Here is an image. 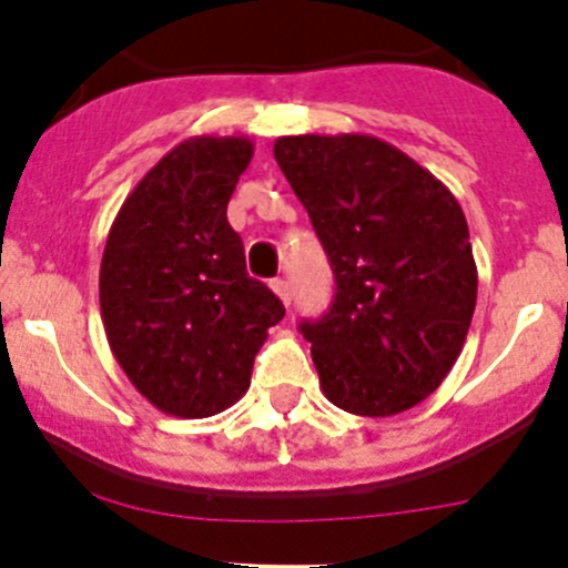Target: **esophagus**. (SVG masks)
Listing matches in <instances>:
<instances>
[{"instance_id":"obj_1","label":"esophagus","mask_w":568,"mask_h":568,"mask_svg":"<svg viewBox=\"0 0 568 568\" xmlns=\"http://www.w3.org/2000/svg\"><path fill=\"white\" fill-rule=\"evenodd\" d=\"M272 291L280 296V302H283L285 307L291 305V285L285 283V280H272Z\"/></svg>"}]
</instances>
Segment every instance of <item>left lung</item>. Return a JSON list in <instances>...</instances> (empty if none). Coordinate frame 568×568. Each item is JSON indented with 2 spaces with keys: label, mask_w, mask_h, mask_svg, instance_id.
<instances>
[{
  "label": "left lung",
  "mask_w": 568,
  "mask_h": 568,
  "mask_svg": "<svg viewBox=\"0 0 568 568\" xmlns=\"http://www.w3.org/2000/svg\"><path fill=\"white\" fill-rule=\"evenodd\" d=\"M274 159L335 274L329 311L300 324L321 390L352 415L412 409L443 385L473 321L478 268L459 200L368 134L280 136Z\"/></svg>",
  "instance_id": "left-lung-1"
}]
</instances>
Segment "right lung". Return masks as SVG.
<instances>
[{
	"label": "right lung",
	"mask_w": 568,
	"mask_h": 568,
	"mask_svg": "<svg viewBox=\"0 0 568 568\" xmlns=\"http://www.w3.org/2000/svg\"><path fill=\"white\" fill-rule=\"evenodd\" d=\"M247 136H192L148 170L109 227L101 318L114 359L156 409L211 417L250 387L285 307L252 280L227 203Z\"/></svg>",
	"instance_id": "1"
}]
</instances>
